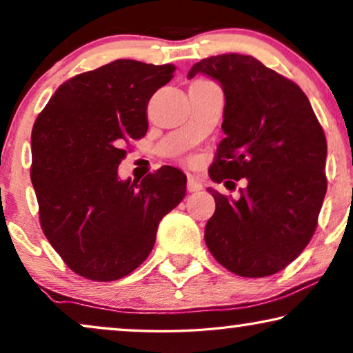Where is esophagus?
Masks as SVG:
<instances>
[{"label": "esophagus", "instance_id": "esophagus-1", "mask_svg": "<svg viewBox=\"0 0 353 353\" xmlns=\"http://www.w3.org/2000/svg\"><path fill=\"white\" fill-rule=\"evenodd\" d=\"M186 186H188V191H191V192L202 190V183L199 180H196L194 176H188Z\"/></svg>", "mask_w": 353, "mask_h": 353}]
</instances>
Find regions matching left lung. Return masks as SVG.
Wrapping results in <instances>:
<instances>
[{"label": "left lung", "mask_w": 353, "mask_h": 353, "mask_svg": "<svg viewBox=\"0 0 353 353\" xmlns=\"http://www.w3.org/2000/svg\"><path fill=\"white\" fill-rule=\"evenodd\" d=\"M225 94V138L212 181L248 180L239 199L212 190L215 214L204 239L210 254L239 276L286 268L315 233L326 194V138L305 93L252 56L220 54L196 62Z\"/></svg>", "instance_id": "left-lung-1"}]
</instances>
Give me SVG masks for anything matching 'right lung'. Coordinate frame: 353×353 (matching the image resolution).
Listing matches in <instances>:
<instances>
[{
  "label": "right lung",
  "instance_id": "add662e5",
  "mask_svg": "<svg viewBox=\"0 0 353 353\" xmlns=\"http://www.w3.org/2000/svg\"><path fill=\"white\" fill-rule=\"evenodd\" d=\"M175 69L117 59L64 81L35 120L30 178L43 233L80 276L114 281L132 273L186 194L175 167L141 183L117 172L123 141L146 134L149 99Z\"/></svg>",
  "mask_w": 353,
  "mask_h": 353
}]
</instances>
